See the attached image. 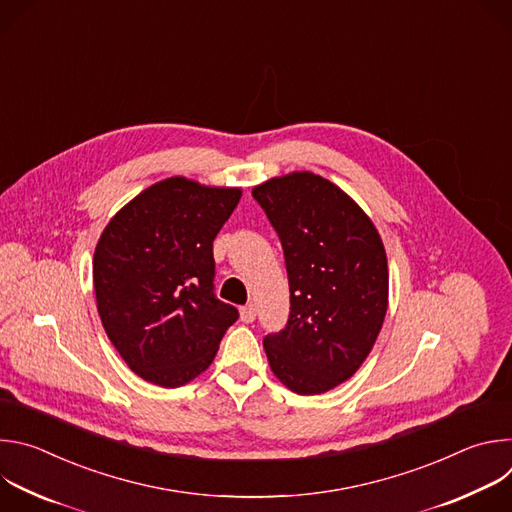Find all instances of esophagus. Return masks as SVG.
<instances>
[{
  "label": "esophagus",
  "mask_w": 512,
  "mask_h": 512,
  "mask_svg": "<svg viewBox=\"0 0 512 512\" xmlns=\"http://www.w3.org/2000/svg\"><path fill=\"white\" fill-rule=\"evenodd\" d=\"M255 316H257V310H255L253 304H247V306L241 308V320H243L245 324H251V322L255 320Z\"/></svg>",
  "instance_id": "34e87169"
}]
</instances>
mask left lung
<instances>
[{"label":"left lung","instance_id":"8db88e82","mask_svg":"<svg viewBox=\"0 0 512 512\" xmlns=\"http://www.w3.org/2000/svg\"><path fill=\"white\" fill-rule=\"evenodd\" d=\"M285 257L289 318L263 346L273 375L298 395L350 379L373 350L389 302L379 231L336 184L312 172L253 188Z\"/></svg>","mask_w":512,"mask_h":512}]
</instances>
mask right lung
<instances>
[{
  "label": "right lung",
  "mask_w": 512,
  "mask_h": 512,
  "mask_svg": "<svg viewBox=\"0 0 512 512\" xmlns=\"http://www.w3.org/2000/svg\"><path fill=\"white\" fill-rule=\"evenodd\" d=\"M241 188L174 176L145 188L105 227L93 257L97 310L127 367L180 387L210 367L235 306L214 296L212 241Z\"/></svg>",
  "instance_id": "right-lung-1"
}]
</instances>
